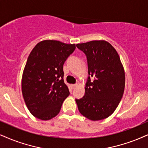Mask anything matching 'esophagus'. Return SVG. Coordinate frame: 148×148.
Wrapping results in <instances>:
<instances>
[{
    "mask_svg": "<svg viewBox=\"0 0 148 148\" xmlns=\"http://www.w3.org/2000/svg\"><path fill=\"white\" fill-rule=\"evenodd\" d=\"M71 86H72V89H74V88H75L76 86H77V84H74V85H72Z\"/></svg>",
    "mask_w": 148,
    "mask_h": 148,
    "instance_id": "1",
    "label": "esophagus"
}]
</instances>
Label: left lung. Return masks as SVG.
Wrapping results in <instances>:
<instances>
[{"label": "left lung", "mask_w": 148, "mask_h": 148, "mask_svg": "<svg viewBox=\"0 0 148 148\" xmlns=\"http://www.w3.org/2000/svg\"><path fill=\"white\" fill-rule=\"evenodd\" d=\"M87 59L88 76L85 96L76 99L78 111L92 121L102 120L115 111L125 87V73L120 58L111 44L94 40L76 44ZM94 80L90 81V77Z\"/></svg>", "instance_id": "8db88e82"}]
</instances>
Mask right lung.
Masks as SVG:
<instances>
[{
	"instance_id": "add662e5",
	"label": "right lung",
	"mask_w": 148,
	"mask_h": 148,
	"mask_svg": "<svg viewBox=\"0 0 148 148\" xmlns=\"http://www.w3.org/2000/svg\"><path fill=\"white\" fill-rule=\"evenodd\" d=\"M76 48L57 40H44L33 48L22 78V92L30 113L42 120L59 114L70 95L63 80V64Z\"/></svg>"
}]
</instances>
